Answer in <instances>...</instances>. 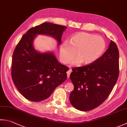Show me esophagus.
<instances>
[{"label": "esophagus", "instance_id": "obj_1", "mask_svg": "<svg viewBox=\"0 0 127 127\" xmlns=\"http://www.w3.org/2000/svg\"><path fill=\"white\" fill-rule=\"evenodd\" d=\"M71 73V69H69V70L67 71V72H66L67 77H68V78H69V76H70V74Z\"/></svg>", "mask_w": 127, "mask_h": 127}]
</instances>
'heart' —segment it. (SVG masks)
Instances as JSON below:
<instances>
[{
    "mask_svg": "<svg viewBox=\"0 0 127 127\" xmlns=\"http://www.w3.org/2000/svg\"><path fill=\"white\" fill-rule=\"evenodd\" d=\"M106 42L102 37L95 34L79 32L69 38L68 43L64 42L61 44L59 51L62 63H68L76 56L73 64L79 63L89 65L96 61L105 51Z\"/></svg>",
    "mask_w": 127,
    "mask_h": 127,
    "instance_id": "1",
    "label": "heart"
}]
</instances>
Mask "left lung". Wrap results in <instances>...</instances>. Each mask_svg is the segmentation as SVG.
I'll use <instances>...</instances> for the list:
<instances>
[{
    "mask_svg": "<svg viewBox=\"0 0 127 127\" xmlns=\"http://www.w3.org/2000/svg\"><path fill=\"white\" fill-rule=\"evenodd\" d=\"M72 70V106L81 111L97 107L108 97L118 78L119 51L115 42L111 41L107 50L94 63Z\"/></svg>",
    "mask_w": 127,
    "mask_h": 127,
    "instance_id": "8db88e82",
    "label": "left lung"
}]
</instances>
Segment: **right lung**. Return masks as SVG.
<instances>
[{
	"mask_svg": "<svg viewBox=\"0 0 127 127\" xmlns=\"http://www.w3.org/2000/svg\"><path fill=\"white\" fill-rule=\"evenodd\" d=\"M66 29L60 25L44 22L29 29L16 45L12 55L11 77L17 90L27 100H45L66 79L68 67L59 63L51 52H37L32 44L36 34H41L54 37L59 45Z\"/></svg>",
	"mask_w": 127,
	"mask_h": 127,
	"instance_id": "right-lung-1",
	"label": "right lung"
}]
</instances>
